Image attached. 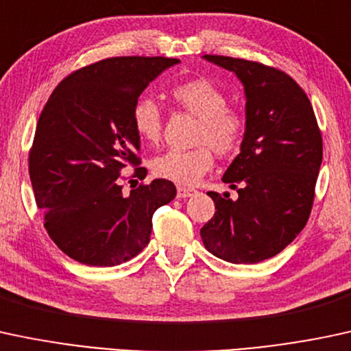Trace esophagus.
Returning <instances> with one entry per match:
<instances>
[{"label":"esophagus","instance_id":"34e87169","mask_svg":"<svg viewBox=\"0 0 351 351\" xmlns=\"http://www.w3.org/2000/svg\"><path fill=\"white\" fill-rule=\"evenodd\" d=\"M194 194H195L194 189L182 187V186L177 187V197H180V199H186V197H191V195H194Z\"/></svg>","mask_w":351,"mask_h":351}]
</instances>
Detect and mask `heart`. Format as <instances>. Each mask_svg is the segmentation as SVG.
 I'll return each mask as SVG.
<instances>
[{
	"label": "heart",
	"instance_id": "heart-1",
	"mask_svg": "<svg viewBox=\"0 0 351 351\" xmlns=\"http://www.w3.org/2000/svg\"><path fill=\"white\" fill-rule=\"evenodd\" d=\"M172 101L184 111L199 117L194 149H169L152 160L157 177L179 186H194L214 167V151L219 156L237 154L247 136V119L228 108L227 94L207 77L179 82L171 89ZM134 131L147 144L159 143L164 128L162 109L154 99L143 97L132 108Z\"/></svg>",
	"mask_w": 351,
	"mask_h": 351
}]
</instances>
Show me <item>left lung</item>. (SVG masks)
<instances>
[{
    "label": "left lung",
    "instance_id": "8db88e82",
    "mask_svg": "<svg viewBox=\"0 0 351 351\" xmlns=\"http://www.w3.org/2000/svg\"><path fill=\"white\" fill-rule=\"evenodd\" d=\"M245 86L247 136L222 180L239 199L208 191L215 214L200 228L206 249L232 263L280 254L306 226L324 141L312 102L293 77L249 59L206 54Z\"/></svg>",
    "mask_w": 351,
    "mask_h": 351
}]
</instances>
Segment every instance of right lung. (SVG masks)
Wrapping results in <instances>:
<instances>
[{"label":"right lung","instance_id":"right-lung-1","mask_svg":"<svg viewBox=\"0 0 351 351\" xmlns=\"http://www.w3.org/2000/svg\"><path fill=\"white\" fill-rule=\"evenodd\" d=\"M179 59L117 56L66 76L43 108L29 149V179L51 240L73 261L114 267L149 243L152 215L176 197L171 180L139 184L125 197L121 171L144 179L137 97Z\"/></svg>","mask_w":351,"mask_h":351}]
</instances>
